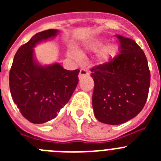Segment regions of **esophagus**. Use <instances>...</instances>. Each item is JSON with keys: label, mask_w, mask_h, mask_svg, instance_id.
<instances>
[{"label": "esophagus", "mask_w": 161, "mask_h": 161, "mask_svg": "<svg viewBox=\"0 0 161 161\" xmlns=\"http://www.w3.org/2000/svg\"><path fill=\"white\" fill-rule=\"evenodd\" d=\"M89 74V72L88 70H86V69H80L79 72V75H78V77H79V79H81L83 76H88Z\"/></svg>", "instance_id": "34e87169"}]
</instances>
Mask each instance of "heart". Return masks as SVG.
<instances>
[{"mask_svg":"<svg viewBox=\"0 0 161 161\" xmlns=\"http://www.w3.org/2000/svg\"><path fill=\"white\" fill-rule=\"evenodd\" d=\"M104 41H102V39H93V40L86 42L84 45V47L88 50L97 52V51H98V50L102 47ZM118 51H119V48H118L117 45L109 44L99 52V54H98V60L100 61V63L102 64L109 63L115 57V55H117ZM68 54L71 58L76 59V60H79L80 59V54L78 52V50L73 47H71L69 48Z\"/></svg>","mask_w":161,"mask_h":161,"instance_id":"obj_1","label":"heart"}]
</instances>
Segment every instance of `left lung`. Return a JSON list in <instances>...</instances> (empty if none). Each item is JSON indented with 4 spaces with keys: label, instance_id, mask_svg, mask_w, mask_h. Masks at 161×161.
Wrapping results in <instances>:
<instances>
[{
    "label": "left lung",
    "instance_id": "left-lung-1",
    "mask_svg": "<svg viewBox=\"0 0 161 161\" xmlns=\"http://www.w3.org/2000/svg\"><path fill=\"white\" fill-rule=\"evenodd\" d=\"M117 37L120 54L91 70L95 118L109 125L122 124L136 117L146 103L150 87V71L143 50L133 39Z\"/></svg>",
    "mask_w": 161,
    "mask_h": 161
}]
</instances>
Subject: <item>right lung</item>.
Here are the masks:
<instances>
[{
	"mask_svg": "<svg viewBox=\"0 0 161 161\" xmlns=\"http://www.w3.org/2000/svg\"><path fill=\"white\" fill-rule=\"evenodd\" d=\"M59 32L37 33L14 55L9 72L11 96L23 117L32 123L55 119L77 86L80 70H66L59 63L42 65L35 58L37 44L55 38Z\"/></svg>",
	"mask_w": 161,
	"mask_h": 161,
	"instance_id": "obj_1",
	"label": "right lung"
}]
</instances>
